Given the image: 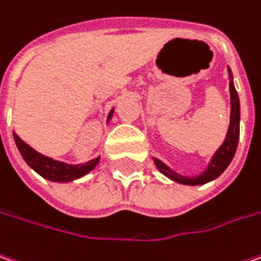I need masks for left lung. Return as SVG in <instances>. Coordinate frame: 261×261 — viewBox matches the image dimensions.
<instances>
[{
  "label": "left lung",
  "instance_id": "8db88e82",
  "mask_svg": "<svg viewBox=\"0 0 261 261\" xmlns=\"http://www.w3.org/2000/svg\"><path fill=\"white\" fill-rule=\"evenodd\" d=\"M227 73H229V93H230V121H229V128H227V133H226L224 142L216 150V153L211 156L207 168L202 173H199L198 176H181V174L176 173L174 170H171L161 160L153 158L156 168L161 171L164 176L168 177L170 180L180 183V185H188V186L205 185L208 181H213L219 176H222L223 171L229 167V164L233 160L238 147V140H239L241 108H239V97H238V93L235 90V85H233L232 70L229 68H227Z\"/></svg>",
  "mask_w": 261,
  "mask_h": 261
}]
</instances>
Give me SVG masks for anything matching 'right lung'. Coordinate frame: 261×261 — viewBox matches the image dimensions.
<instances>
[{
    "label": "right lung",
    "mask_w": 261,
    "mask_h": 261,
    "mask_svg": "<svg viewBox=\"0 0 261 261\" xmlns=\"http://www.w3.org/2000/svg\"><path fill=\"white\" fill-rule=\"evenodd\" d=\"M112 115H114V109H111L106 122L111 121ZM13 137H14V142H16V146H17L20 155L23 156L24 162L34 171H37L39 176H42L50 181H57V183L73 181L80 177L88 174L91 170H94L100 161V156L91 160V161L84 162V164H68V162L57 161V160H53L50 156H45V155L37 152L34 147L24 143L16 133H13Z\"/></svg>",
    "instance_id": "obj_1"
}]
</instances>
